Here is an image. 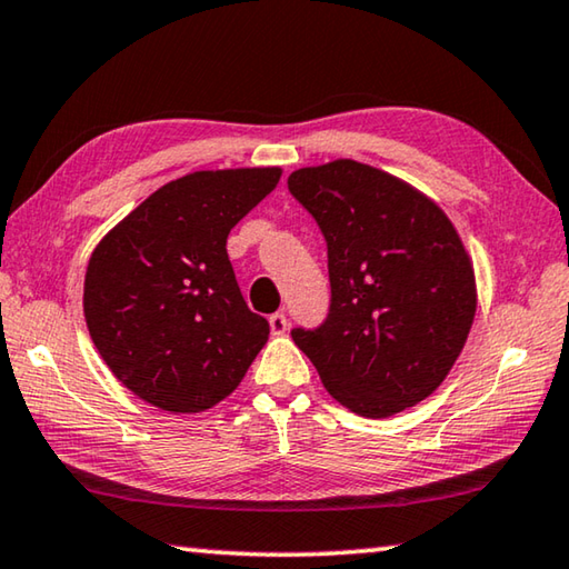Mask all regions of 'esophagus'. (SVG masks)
I'll use <instances>...</instances> for the list:
<instances>
[{"instance_id":"1","label":"esophagus","mask_w":569,"mask_h":569,"mask_svg":"<svg viewBox=\"0 0 569 569\" xmlns=\"http://www.w3.org/2000/svg\"><path fill=\"white\" fill-rule=\"evenodd\" d=\"M268 323H271V333H273V336H283V333L288 331L286 313H273L271 319H268Z\"/></svg>"}]
</instances>
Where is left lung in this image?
I'll return each mask as SVG.
<instances>
[{"instance_id": "left-lung-1", "label": "left lung", "mask_w": 569, "mask_h": 569, "mask_svg": "<svg viewBox=\"0 0 569 569\" xmlns=\"http://www.w3.org/2000/svg\"><path fill=\"white\" fill-rule=\"evenodd\" d=\"M288 190L329 246L331 313L291 336L326 391L387 419L435 393L477 313L475 263L427 192L366 162L298 168Z\"/></svg>"}]
</instances>
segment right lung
<instances>
[{
	"mask_svg": "<svg viewBox=\"0 0 569 569\" xmlns=\"http://www.w3.org/2000/svg\"><path fill=\"white\" fill-rule=\"evenodd\" d=\"M283 170H196L130 210L94 246L82 311L122 387L170 413H198L243 381L268 341L228 261V233Z\"/></svg>",
	"mask_w": 569,
	"mask_h": 569,
	"instance_id": "1",
	"label": "right lung"
}]
</instances>
